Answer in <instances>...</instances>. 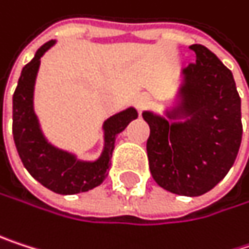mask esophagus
I'll return each instance as SVG.
<instances>
[{"label": "esophagus", "mask_w": 249, "mask_h": 249, "mask_svg": "<svg viewBox=\"0 0 249 249\" xmlns=\"http://www.w3.org/2000/svg\"><path fill=\"white\" fill-rule=\"evenodd\" d=\"M134 103H136V106H137V109H139V110H143L144 107H147V106H149V103H150V97H149L147 94H144V93H140V94H137V96H136Z\"/></svg>", "instance_id": "obj_1"}]
</instances>
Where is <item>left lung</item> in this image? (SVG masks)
I'll return each mask as SVG.
<instances>
[{
  "instance_id": "8db88e82",
  "label": "left lung",
  "mask_w": 249,
  "mask_h": 249,
  "mask_svg": "<svg viewBox=\"0 0 249 249\" xmlns=\"http://www.w3.org/2000/svg\"><path fill=\"white\" fill-rule=\"evenodd\" d=\"M196 64L181 71L177 105L160 116L144 110L147 158L163 190L198 197L232 168L242 140L241 97L229 68L206 46L191 45Z\"/></svg>"
}]
</instances>
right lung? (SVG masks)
Returning a JSON list of instances; mask_svg holds the SVG:
<instances>
[{
    "label": "right lung",
    "instance_id": "obj_1",
    "mask_svg": "<svg viewBox=\"0 0 249 249\" xmlns=\"http://www.w3.org/2000/svg\"><path fill=\"white\" fill-rule=\"evenodd\" d=\"M53 45L55 40L42 45L36 51L35 58L21 70L13 94V137L18 156L29 174L48 190L71 196L93 190L106 179L116 136L125 130L139 113L131 106L103 122L105 146L102 155L94 162L78 160L75 155L52 146L45 139L35 113L33 91L40 58Z\"/></svg>",
    "mask_w": 249,
    "mask_h": 249
}]
</instances>
